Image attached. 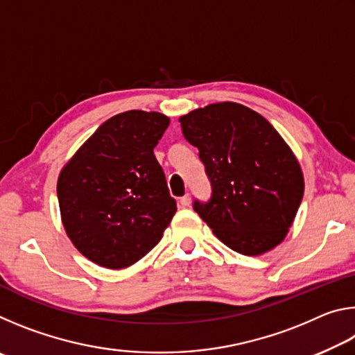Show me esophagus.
<instances>
[{
    "instance_id": "1",
    "label": "esophagus",
    "mask_w": 355,
    "mask_h": 355,
    "mask_svg": "<svg viewBox=\"0 0 355 355\" xmlns=\"http://www.w3.org/2000/svg\"><path fill=\"white\" fill-rule=\"evenodd\" d=\"M180 205H182L183 208L189 207V205H191V196L186 194V196H183V197H180Z\"/></svg>"
}]
</instances>
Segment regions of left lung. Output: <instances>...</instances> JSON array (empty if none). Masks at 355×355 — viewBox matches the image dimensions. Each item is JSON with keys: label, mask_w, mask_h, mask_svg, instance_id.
Wrapping results in <instances>:
<instances>
[{"label": "left lung", "mask_w": 355, "mask_h": 355, "mask_svg": "<svg viewBox=\"0 0 355 355\" xmlns=\"http://www.w3.org/2000/svg\"><path fill=\"white\" fill-rule=\"evenodd\" d=\"M180 123L211 184V197L192 207L214 235L243 255L284 241L302 202L304 177L272 125L232 101L192 111Z\"/></svg>", "instance_id": "left-lung-1"}]
</instances>
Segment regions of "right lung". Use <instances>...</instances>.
<instances>
[{
    "label": "right lung",
    "instance_id": "1",
    "mask_svg": "<svg viewBox=\"0 0 355 355\" xmlns=\"http://www.w3.org/2000/svg\"><path fill=\"white\" fill-rule=\"evenodd\" d=\"M169 127L159 112L107 119L58 180L62 224L75 248L110 269L148 254L177 211L153 148Z\"/></svg>",
    "mask_w": 355,
    "mask_h": 355
}]
</instances>
